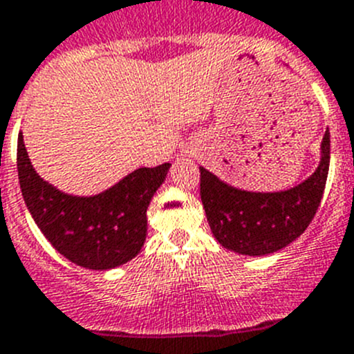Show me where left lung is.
Masks as SVG:
<instances>
[{
  "instance_id": "obj_1",
  "label": "left lung",
  "mask_w": 354,
  "mask_h": 354,
  "mask_svg": "<svg viewBox=\"0 0 354 354\" xmlns=\"http://www.w3.org/2000/svg\"><path fill=\"white\" fill-rule=\"evenodd\" d=\"M330 166V132L322 141V162L311 178L285 192L255 194L229 187L201 167V201L214 237L241 255H269L295 241L313 222Z\"/></svg>"
}]
</instances>
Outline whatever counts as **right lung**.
Segmentation results:
<instances>
[{
  "instance_id": "obj_1",
  "label": "right lung",
  "mask_w": 354,
  "mask_h": 354,
  "mask_svg": "<svg viewBox=\"0 0 354 354\" xmlns=\"http://www.w3.org/2000/svg\"><path fill=\"white\" fill-rule=\"evenodd\" d=\"M169 166L140 167L99 196L73 197L36 174L22 134L17 141L19 183L32 220L61 255L95 270L113 269L140 253L148 204Z\"/></svg>"
}]
</instances>
